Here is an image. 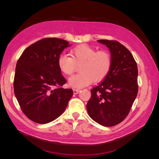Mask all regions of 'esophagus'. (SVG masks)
<instances>
[{
    "label": "esophagus",
    "instance_id": "34e87169",
    "mask_svg": "<svg viewBox=\"0 0 159 159\" xmlns=\"http://www.w3.org/2000/svg\"><path fill=\"white\" fill-rule=\"evenodd\" d=\"M73 91H74V94H78V93L80 92V89H73Z\"/></svg>",
    "mask_w": 159,
    "mask_h": 159
}]
</instances>
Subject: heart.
Segmentation results:
<instances>
[{
  "instance_id": "obj_1",
  "label": "heart",
  "mask_w": 159,
  "mask_h": 159,
  "mask_svg": "<svg viewBox=\"0 0 159 159\" xmlns=\"http://www.w3.org/2000/svg\"><path fill=\"white\" fill-rule=\"evenodd\" d=\"M71 56L61 54L57 64L62 73L70 75L77 66L80 73L69 78V85L74 88H82L92 81L99 82L106 77L111 67V57L106 50L97 51L88 45H80L71 50Z\"/></svg>"
}]
</instances>
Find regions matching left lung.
I'll list each match as a JSON object with an SVG mask.
<instances>
[{"label":"left lung","mask_w":159,"mask_h":159,"mask_svg":"<svg viewBox=\"0 0 159 159\" xmlns=\"http://www.w3.org/2000/svg\"><path fill=\"white\" fill-rule=\"evenodd\" d=\"M111 57V67L102 83L91 89L87 103L89 117L105 127L122 122L128 115L138 93L137 65L131 53L115 40H99Z\"/></svg>","instance_id":"8db88e82"}]
</instances>
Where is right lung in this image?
<instances>
[{"label":"right lung","instance_id":"1","mask_svg":"<svg viewBox=\"0 0 159 159\" xmlns=\"http://www.w3.org/2000/svg\"><path fill=\"white\" fill-rule=\"evenodd\" d=\"M70 46L60 38H44L28 46L17 61L14 94L22 112L34 122L54 121L73 95L71 89L61 88L66 80L57 64L61 53Z\"/></svg>","mask_w":159,"mask_h":159}]
</instances>
